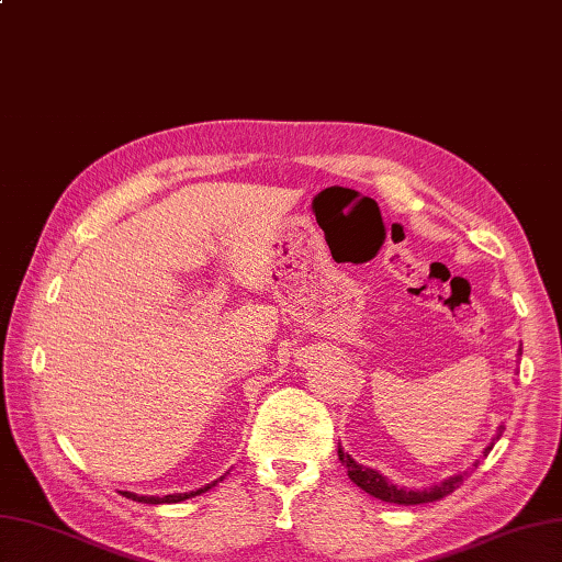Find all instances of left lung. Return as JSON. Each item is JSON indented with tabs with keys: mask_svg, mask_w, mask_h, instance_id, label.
Wrapping results in <instances>:
<instances>
[{
	"mask_svg": "<svg viewBox=\"0 0 562 562\" xmlns=\"http://www.w3.org/2000/svg\"><path fill=\"white\" fill-rule=\"evenodd\" d=\"M519 355H521V347H519ZM505 426H498V430H495L493 440L488 442V446L484 448V458L493 450L495 440H498L503 436ZM337 458L342 460V464L347 467V476L355 481V484L367 491L369 495H373V498L378 501H385V503H397V505H422V503H436L440 498H446V495H450L452 491H458L460 484L464 481L467 472L464 474H454V476H448L442 479L440 484L430 486V488H424V491H412V488H404V486H395L393 481L385 479L383 474H378L375 469H369L363 467L359 462L351 460V454H347L342 450V446H337ZM474 467H479V460L474 462Z\"/></svg>",
	"mask_w": 562,
	"mask_h": 562,
	"instance_id": "left-lung-1",
	"label": "left lung"
}]
</instances>
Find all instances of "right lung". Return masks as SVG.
<instances>
[{
  "label": "right lung",
  "mask_w": 562,
  "mask_h": 562,
  "mask_svg": "<svg viewBox=\"0 0 562 562\" xmlns=\"http://www.w3.org/2000/svg\"><path fill=\"white\" fill-rule=\"evenodd\" d=\"M225 476H220L217 481H222ZM217 481H213V484H207V486H203V488H199V491H191V493H172V495H138V493H132V491H124V495L126 498H132V501H136V503H148V505H160V503H181V501H187V498H193V495H201V493H205L207 488H213Z\"/></svg>",
  "instance_id": "obj_1"
}]
</instances>
